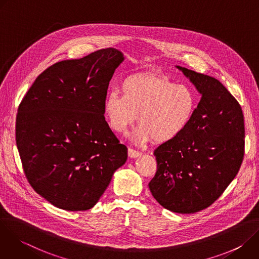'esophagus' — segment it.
I'll return each mask as SVG.
<instances>
[{
	"label": "esophagus",
	"mask_w": 259,
	"mask_h": 259,
	"mask_svg": "<svg viewBox=\"0 0 259 259\" xmlns=\"http://www.w3.org/2000/svg\"><path fill=\"white\" fill-rule=\"evenodd\" d=\"M128 156L130 158H137V157L140 156V153L138 151H135V150L131 149V147H130V149H128Z\"/></svg>",
	"instance_id": "34e87169"
}]
</instances>
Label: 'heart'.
<instances>
[{"label":"heart","mask_w":259,"mask_h":259,"mask_svg":"<svg viewBox=\"0 0 259 259\" xmlns=\"http://www.w3.org/2000/svg\"><path fill=\"white\" fill-rule=\"evenodd\" d=\"M197 97L194 91L168 78L136 75L122 85V95L110 92L103 103L109 127L124 133L136 120L139 124L132 138L143 143L153 139L166 143L176 139L192 122Z\"/></svg>","instance_id":"b5f03b06"}]
</instances>
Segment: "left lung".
<instances>
[{"label": "left lung", "mask_w": 259, "mask_h": 259, "mask_svg": "<svg viewBox=\"0 0 259 259\" xmlns=\"http://www.w3.org/2000/svg\"><path fill=\"white\" fill-rule=\"evenodd\" d=\"M202 95L189 127L155 150L149 188L164 208L181 214L213 204L238 174L245 150L242 107L213 77L176 66Z\"/></svg>", "instance_id": "8db88e82"}]
</instances>
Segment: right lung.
Segmentation results:
<instances>
[{
	"mask_svg": "<svg viewBox=\"0 0 259 259\" xmlns=\"http://www.w3.org/2000/svg\"><path fill=\"white\" fill-rule=\"evenodd\" d=\"M124 55L115 48L57 62L35 79L19 104L16 144L31 188L57 208L91 209L127 147L103 113L107 88Z\"/></svg>",
	"mask_w": 259,
	"mask_h": 259,
	"instance_id": "right-lung-1",
	"label": "right lung"
}]
</instances>
